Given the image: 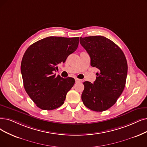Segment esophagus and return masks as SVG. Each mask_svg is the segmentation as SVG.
Instances as JSON below:
<instances>
[{
	"label": "esophagus",
	"mask_w": 147,
	"mask_h": 147,
	"mask_svg": "<svg viewBox=\"0 0 147 147\" xmlns=\"http://www.w3.org/2000/svg\"><path fill=\"white\" fill-rule=\"evenodd\" d=\"M75 81L76 83H81L82 80L80 79H78V78H75Z\"/></svg>",
	"instance_id": "obj_1"
}]
</instances>
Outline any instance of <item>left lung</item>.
Instances as JSON below:
<instances>
[{"instance_id": "8db88e82", "label": "left lung", "mask_w": 147, "mask_h": 147, "mask_svg": "<svg viewBox=\"0 0 147 147\" xmlns=\"http://www.w3.org/2000/svg\"><path fill=\"white\" fill-rule=\"evenodd\" d=\"M80 42L90 57L91 66L99 70L93 84L83 83L82 101L92 110L105 111L116 103L124 89L128 70L126 58L118 45L105 37H80Z\"/></svg>"}]
</instances>
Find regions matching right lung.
Listing matches in <instances>:
<instances>
[{
	"instance_id": "right-lung-1",
	"label": "right lung",
	"mask_w": 147,
	"mask_h": 147,
	"mask_svg": "<svg viewBox=\"0 0 147 147\" xmlns=\"http://www.w3.org/2000/svg\"><path fill=\"white\" fill-rule=\"evenodd\" d=\"M79 37H48L31 45L23 55L21 73L28 95L40 109L51 110L64 103L75 83L73 78H63L53 72L77 50Z\"/></svg>"
}]
</instances>
